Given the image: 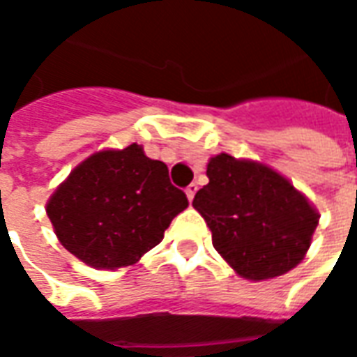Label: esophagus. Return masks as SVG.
<instances>
[{
    "mask_svg": "<svg viewBox=\"0 0 357 357\" xmlns=\"http://www.w3.org/2000/svg\"><path fill=\"white\" fill-rule=\"evenodd\" d=\"M197 189H199V187H197V183H191V185H187L185 195H187V199H189V202L195 199V193H197Z\"/></svg>",
    "mask_w": 357,
    "mask_h": 357,
    "instance_id": "obj_1",
    "label": "esophagus"
}]
</instances>
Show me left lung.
I'll list each match as a JSON object with an SVG mask.
<instances>
[{"label":"left lung","instance_id":"8db88e82","mask_svg":"<svg viewBox=\"0 0 357 357\" xmlns=\"http://www.w3.org/2000/svg\"><path fill=\"white\" fill-rule=\"evenodd\" d=\"M206 176L193 206L210 227L214 248L241 277L264 281L302 262L319 214L289 179L225 153L210 158Z\"/></svg>","mask_w":357,"mask_h":357}]
</instances>
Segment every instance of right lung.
I'll list each match as a JSON object with an SVG mask.
<instances>
[{
    "label": "right lung",
    "instance_id": "1",
    "mask_svg": "<svg viewBox=\"0 0 357 357\" xmlns=\"http://www.w3.org/2000/svg\"><path fill=\"white\" fill-rule=\"evenodd\" d=\"M187 206L185 193L170 183L168 166L132 143L78 164L45 210L70 255L91 268L116 269L156 247Z\"/></svg>",
    "mask_w": 357,
    "mask_h": 357
}]
</instances>
